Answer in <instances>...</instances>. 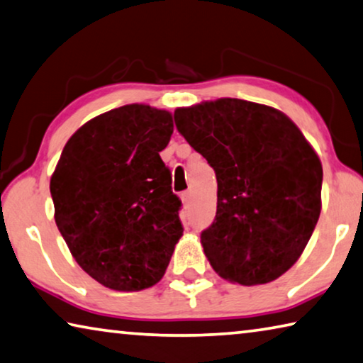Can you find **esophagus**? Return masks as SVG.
Listing matches in <instances>:
<instances>
[{
	"instance_id": "obj_1",
	"label": "esophagus",
	"mask_w": 363,
	"mask_h": 363,
	"mask_svg": "<svg viewBox=\"0 0 363 363\" xmlns=\"http://www.w3.org/2000/svg\"><path fill=\"white\" fill-rule=\"evenodd\" d=\"M191 197H192L191 191H186V192H182V194H181V200H182V203H184V205H187L189 202H191Z\"/></svg>"
}]
</instances>
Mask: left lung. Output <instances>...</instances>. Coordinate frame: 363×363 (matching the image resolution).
<instances>
[{"mask_svg":"<svg viewBox=\"0 0 363 363\" xmlns=\"http://www.w3.org/2000/svg\"><path fill=\"white\" fill-rule=\"evenodd\" d=\"M176 128L216 172V216L200 235L229 283L267 284L302 255L321 211L323 168L283 111L218 99L174 111Z\"/></svg>","mask_w":363,"mask_h":363,"instance_id":"1","label":"left lung"}]
</instances>
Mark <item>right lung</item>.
Instances as JSON below:
<instances>
[{"label":"right lung","mask_w":363,"mask_h":363,"mask_svg":"<svg viewBox=\"0 0 363 363\" xmlns=\"http://www.w3.org/2000/svg\"><path fill=\"white\" fill-rule=\"evenodd\" d=\"M172 129L166 109H111L74 132L51 174L55 221L69 252L113 291L157 284L182 235L181 200L160 157Z\"/></svg>","instance_id":"obj_1"}]
</instances>
